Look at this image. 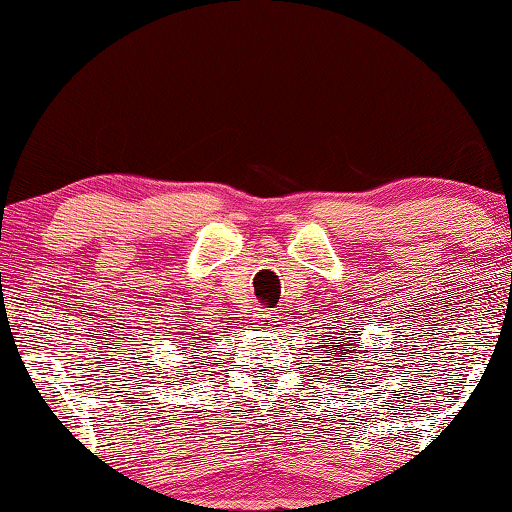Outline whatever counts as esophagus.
I'll return each mask as SVG.
<instances>
[{
	"instance_id": "esophagus-1",
	"label": "esophagus",
	"mask_w": 512,
	"mask_h": 512,
	"mask_svg": "<svg viewBox=\"0 0 512 512\" xmlns=\"http://www.w3.org/2000/svg\"><path fill=\"white\" fill-rule=\"evenodd\" d=\"M255 323H257V327H273L277 323V316L268 309H259L255 316Z\"/></svg>"
}]
</instances>
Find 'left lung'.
I'll list each match as a JSON object with an SVG mask.
<instances>
[{
	"label": "left lung",
	"instance_id": "obj_1",
	"mask_svg": "<svg viewBox=\"0 0 512 512\" xmlns=\"http://www.w3.org/2000/svg\"><path fill=\"white\" fill-rule=\"evenodd\" d=\"M334 323H336V320H334ZM334 329H336V332H325V334L332 336V339H325V336H323V343H325L323 348L329 354V357H325V359L336 363L334 368H339V370L327 368V372H332V377H329V379L341 381L345 376H348L349 379L345 381H350V377L358 375V370L361 369L362 375L359 376V379L363 381V364H359L358 361L363 360L364 363H368V361H366V357H363V352L359 350L357 341H354V339H359V334L354 336L352 332H341V329H348V327H334Z\"/></svg>",
	"mask_w": 512,
	"mask_h": 512
}]
</instances>
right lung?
Segmentation results:
<instances>
[{
    "label": "right lung",
    "instance_id": "1",
    "mask_svg": "<svg viewBox=\"0 0 512 512\" xmlns=\"http://www.w3.org/2000/svg\"><path fill=\"white\" fill-rule=\"evenodd\" d=\"M205 341V336L201 339V336H196V334H192V339H189V345H194V348H201V343ZM196 357V354H194Z\"/></svg>",
    "mask_w": 512,
    "mask_h": 512
}]
</instances>
